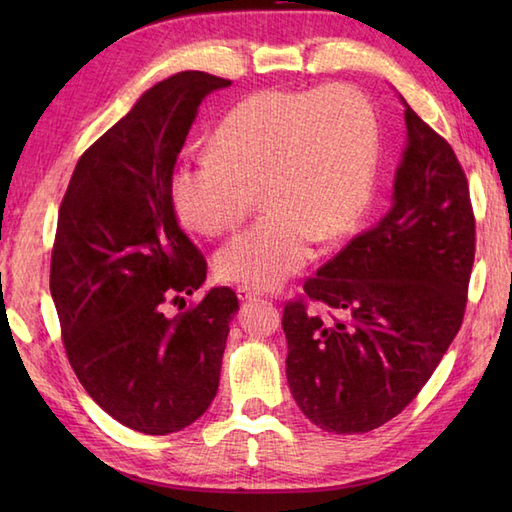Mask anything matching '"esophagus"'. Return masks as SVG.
I'll use <instances>...</instances> for the list:
<instances>
[{
    "instance_id": "34e87169",
    "label": "esophagus",
    "mask_w": 512,
    "mask_h": 512,
    "mask_svg": "<svg viewBox=\"0 0 512 512\" xmlns=\"http://www.w3.org/2000/svg\"><path fill=\"white\" fill-rule=\"evenodd\" d=\"M237 297H239V301H250V299H255V297H259V288H255V286H246V284L237 286Z\"/></svg>"
}]
</instances>
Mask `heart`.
Instances as JSON below:
<instances>
[{"instance_id":"heart-1","label":"heart","mask_w":512,"mask_h":512,"mask_svg":"<svg viewBox=\"0 0 512 512\" xmlns=\"http://www.w3.org/2000/svg\"><path fill=\"white\" fill-rule=\"evenodd\" d=\"M376 154V116L358 90H264L222 118L209 154L173 169L171 202L193 231L222 235L244 222L262 191L268 211L217 250L215 270L270 288L308 262L314 239L336 242L361 222Z\"/></svg>"}]
</instances>
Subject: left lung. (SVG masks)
Wrapping results in <instances>:
<instances>
[{
	"label": "left lung",
	"mask_w": 512,
	"mask_h": 512,
	"mask_svg": "<svg viewBox=\"0 0 512 512\" xmlns=\"http://www.w3.org/2000/svg\"><path fill=\"white\" fill-rule=\"evenodd\" d=\"M405 123L391 209L284 308L292 398L325 431L367 433L396 418L464 319L475 259L469 182L451 145L407 103Z\"/></svg>",
	"instance_id": "left-lung-1"
}]
</instances>
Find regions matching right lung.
<instances>
[{
  "instance_id": "obj_1",
  "label": "right lung",
  "mask_w": 512,
  "mask_h": 512,
  "mask_svg": "<svg viewBox=\"0 0 512 512\" xmlns=\"http://www.w3.org/2000/svg\"><path fill=\"white\" fill-rule=\"evenodd\" d=\"M231 81L178 72L85 149L63 195L50 295L65 354L85 391L125 427L167 436L198 420L220 385L231 288H211L206 259L178 224L171 173L206 94Z\"/></svg>"
}]
</instances>
